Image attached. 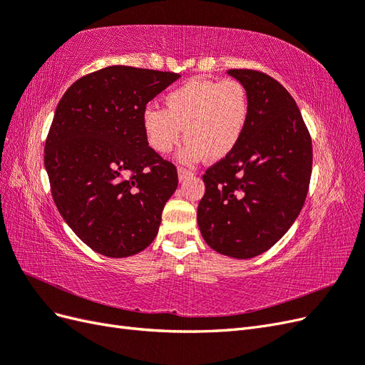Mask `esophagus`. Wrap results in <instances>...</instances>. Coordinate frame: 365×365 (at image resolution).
Masks as SVG:
<instances>
[{"label": "esophagus", "instance_id": "obj_1", "mask_svg": "<svg viewBox=\"0 0 365 365\" xmlns=\"http://www.w3.org/2000/svg\"><path fill=\"white\" fill-rule=\"evenodd\" d=\"M193 175V172H190V170H187V169H184V168H178V178H180V182H182L187 176H192Z\"/></svg>", "mask_w": 365, "mask_h": 365}]
</instances>
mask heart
Segmentation results:
<instances>
[{
  "mask_svg": "<svg viewBox=\"0 0 365 365\" xmlns=\"http://www.w3.org/2000/svg\"><path fill=\"white\" fill-rule=\"evenodd\" d=\"M164 109L146 108L143 130L152 150L165 155L182 138L189 140L180 161L195 164L208 157L219 161L236 149L250 118V97L237 81L193 77L164 97Z\"/></svg>",
  "mask_w": 365,
  "mask_h": 365,
  "instance_id": "b5f03b06",
  "label": "heart"
}]
</instances>
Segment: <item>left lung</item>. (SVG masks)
I'll list each match as a JSON object with an SVG mask.
<instances>
[{"mask_svg":"<svg viewBox=\"0 0 365 365\" xmlns=\"http://www.w3.org/2000/svg\"><path fill=\"white\" fill-rule=\"evenodd\" d=\"M250 97L236 149L202 176L197 225L207 245L235 259L268 251L300 215L312 173V141L291 94L268 74L228 70Z\"/></svg>","mask_w":365,"mask_h":365,"instance_id":"left-lung-1","label":"left lung"}]
</instances>
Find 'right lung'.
Here are the masks:
<instances>
[{
    "label": "right lung",
    "instance_id": "1",
    "mask_svg": "<svg viewBox=\"0 0 365 365\" xmlns=\"http://www.w3.org/2000/svg\"><path fill=\"white\" fill-rule=\"evenodd\" d=\"M180 74L113 65L76 81L61 98L43 164L61 216L106 257L134 256L158 235L176 168L148 145L143 113Z\"/></svg>",
    "mask_w": 365,
    "mask_h": 365
}]
</instances>
